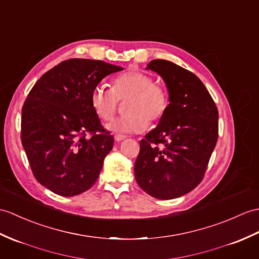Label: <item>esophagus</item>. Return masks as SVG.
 I'll list each match as a JSON object with an SVG mask.
<instances>
[{
    "label": "esophagus",
    "mask_w": 259,
    "mask_h": 259,
    "mask_svg": "<svg viewBox=\"0 0 259 259\" xmlns=\"http://www.w3.org/2000/svg\"><path fill=\"white\" fill-rule=\"evenodd\" d=\"M123 139H125V136H122V135H116V136H115V140H116L117 142L122 141Z\"/></svg>",
    "instance_id": "esophagus-1"
}]
</instances>
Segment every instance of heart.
I'll list each match as a JSON object with an SVG mask.
<instances>
[{
	"mask_svg": "<svg viewBox=\"0 0 259 259\" xmlns=\"http://www.w3.org/2000/svg\"><path fill=\"white\" fill-rule=\"evenodd\" d=\"M125 112L128 115L111 120L106 125L113 134H137L148 128L150 122H157L164 116L169 107L166 89L154 83L153 78L141 71H127L112 80L111 88L96 86L90 96L92 107L102 120L115 115L118 100L128 99Z\"/></svg>",
	"mask_w": 259,
	"mask_h": 259,
	"instance_id": "1",
	"label": "heart"
}]
</instances>
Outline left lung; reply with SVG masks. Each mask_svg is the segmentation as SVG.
I'll use <instances>...</instances> for the list:
<instances>
[{
  "label": "left lung",
  "mask_w": 259,
  "mask_h": 259,
  "mask_svg": "<svg viewBox=\"0 0 259 259\" xmlns=\"http://www.w3.org/2000/svg\"><path fill=\"white\" fill-rule=\"evenodd\" d=\"M146 69L161 76L169 107L157 127L140 141L135 177L159 200H172L202 181L219 136V111L204 83L191 71L164 59Z\"/></svg>",
  "instance_id": "1"
}]
</instances>
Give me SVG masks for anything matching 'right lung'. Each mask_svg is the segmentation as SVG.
<instances>
[{"label": "right lung", "mask_w": 259, "mask_h": 259, "mask_svg": "<svg viewBox=\"0 0 259 259\" xmlns=\"http://www.w3.org/2000/svg\"><path fill=\"white\" fill-rule=\"evenodd\" d=\"M122 69L68 59L41 76L28 94L22 109L23 148L36 180L54 193L75 196L97 181L113 137L102 128L90 96L106 76Z\"/></svg>", "instance_id": "add662e5"}]
</instances>
